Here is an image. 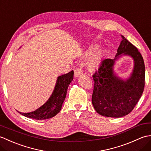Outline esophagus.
I'll list each match as a JSON object with an SVG mask.
<instances>
[{
	"mask_svg": "<svg viewBox=\"0 0 151 151\" xmlns=\"http://www.w3.org/2000/svg\"><path fill=\"white\" fill-rule=\"evenodd\" d=\"M83 75V71L81 69H76L75 70V78H78L80 76H81Z\"/></svg>",
	"mask_w": 151,
	"mask_h": 151,
	"instance_id": "34e87169",
	"label": "esophagus"
}]
</instances>
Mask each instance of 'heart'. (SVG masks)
I'll return each mask as SVG.
<instances>
[{
    "instance_id": "1",
    "label": "heart",
    "mask_w": 151,
    "mask_h": 151,
    "mask_svg": "<svg viewBox=\"0 0 151 151\" xmlns=\"http://www.w3.org/2000/svg\"><path fill=\"white\" fill-rule=\"evenodd\" d=\"M98 48V45H93L87 48L82 54L83 59H88L92 56L87 63V67L90 72H95L100 68L106 55V50L100 49L97 51Z\"/></svg>"
}]
</instances>
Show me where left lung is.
<instances>
[{
  "label": "left lung",
  "mask_w": 151,
  "mask_h": 151,
  "mask_svg": "<svg viewBox=\"0 0 151 151\" xmlns=\"http://www.w3.org/2000/svg\"><path fill=\"white\" fill-rule=\"evenodd\" d=\"M114 59H106L93 77L92 104L102 116L119 118L130 114L139 101L145 86V64L137 48L123 36ZM123 56L133 60L134 67L126 79L114 72L115 63Z\"/></svg>",
  "instance_id": "left-lung-1"
}]
</instances>
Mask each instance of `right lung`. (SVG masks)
Segmentation results:
<instances>
[{
    "instance_id": "right-lung-1",
    "label": "right lung",
    "mask_w": 151,
    "mask_h": 151,
    "mask_svg": "<svg viewBox=\"0 0 151 151\" xmlns=\"http://www.w3.org/2000/svg\"><path fill=\"white\" fill-rule=\"evenodd\" d=\"M74 71L58 76L55 86L49 99L37 110L28 113L19 114L24 116L36 120H43L55 116L60 111L65 99L67 89L73 80Z\"/></svg>"
}]
</instances>
